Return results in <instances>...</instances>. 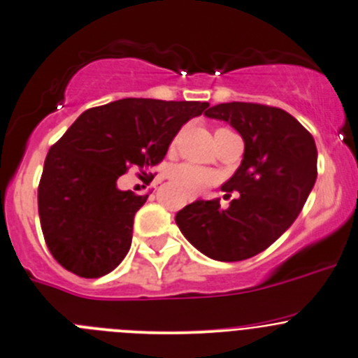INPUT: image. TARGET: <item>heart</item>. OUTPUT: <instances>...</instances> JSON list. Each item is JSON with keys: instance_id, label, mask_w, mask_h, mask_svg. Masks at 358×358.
<instances>
[{"instance_id": "1", "label": "heart", "mask_w": 358, "mask_h": 358, "mask_svg": "<svg viewBox=\"0 0 358 358\" xmlns=\"http://www.w3.org/2000/svg\"><path fill=\"white\" fill-rule=\"evenodd\" d=\"M227 128H218L217 131H224ZM167 179L182 187L189 196L201 193L206 187L217 182V174L210 169L198 167L194 164H176L167 171Z\"/></svg>"}]
</instances>
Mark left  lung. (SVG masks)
Returning a JSON list of instances; mask_svg holds the SVG:
<instances>
[{"instance_id": "obj_1", "label": "left lung", "mask_w": 358, "mask_h": 358, "mask_svg": "<svg viewBox=\"0 0 358 358\" xmlns=\"http://www.w3.org/2000/svg\"><path fill=\"white\" fill-rule=\"evenodd\" d=\"M206 116L222 119L244 140V159L222 186L220 198L184 206L176 224L203 255L217 261H242L259 255L295 222L317 178V150L313 134L278 107L227 102Z\"/></svg>"}]
</instances>
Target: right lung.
<instances>
[{
	"label": "right lung",
	"mask_w": 358,
	"mask_h": 358,
	"mask_svg": "<svg viewBox=\"0 0 358 358\" xmlns=\"http://www.w3.org/2000/svg\"><path fill=\"white\" fill-rule=\"evenodd\" d=\"M208 106L121 99L85 110L49 148L37 203L45 244L61 266L99 278L124 259L134 213L148 194L117 189L116 180L131 167L147 174L162 162L184 122Z\"/></svg>",
	"instance_id": "add662e5"
}]
</instances>
